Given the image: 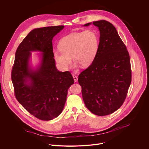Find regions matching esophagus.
Wrapping results in <instances>:
<instances>
[{
  "mask_svg": "<svg viewBox=\"0 0 149 149\" xmlns=\"http://www.w3.org/2000/svg\"><path fill=\"white\" fill-rule=\"evenodd\" d=\"M73 79H74V82H77V80H78V77H77V76H76L75 74H73Z\"/></svg>",
  "mask_w": 149,
  "mask_h": 149,
  "instance_id": "34e87169",
  "label": "esophagus"
}]
</instances>
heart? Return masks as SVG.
<instances>
[{
	"label": "heart",
	"instance_id": "1",
	"mask_svg": "<svg viewBox=\"0 0 149 149\" xmlns=\"http://www.w3.org/2000/svg\"><path fill=\"white\" fill-rule=\"evenodd\" d=\"M99 36L94 30L70 33L59 42L60 49L53 50L56 61L64 70L72 64V57L75 67L90 66L95 60L99 47Z\"/></svg>",
	"mask_w": 149,
	"mask_h": 149
}]
</instances>
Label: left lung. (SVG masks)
Instances as JSON below:
<instances>
[{
  "label": "left lung",
  "mask_w": 149,
  "mask_h": 149,
  "mask_svg": "<svg viewBox=\"0 0 149 149\" xmlns=\"http://www.w3.org/2000/svg\"><path fill=\"white\" fill-rule=\"evenodd\" d=\"M93 24L100 31L99 47L92 64L79 76L86 107L98 116L109 115L123 104L131 81L130 56L116 29L109 22Z\"/></svg>",
  "instance_id": "obj_1"
}]
</instances>
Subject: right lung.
Segmentation results:
<instances>
[{"label": "right lung", "instance_id": "1", "mask_svg": "<svg viewBox=\"0 0 149 149\" xmlns=\"http://www.w3.org/2000/svg\"><path fill=\"white\" fill-rule=\"evenodd\" d=\"M64 26L32 30L19 45L12 69L11 79L16 98L29 113L42 120H50L62 112L68 91L74 84L71 73L60 72L54 59L52 40ZM39 62L32 64L31 52Z\"/></svg>", "mask_w": 149, "mask_h": 149}]
</instances>
